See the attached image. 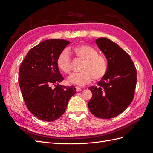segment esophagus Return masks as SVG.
<instances>
[{"instance_id":"1","label":"esophagus","mask_w":153,"mask_h":153,"mask_svg":"<svg viewBox=\"0 0 153 153\" xmlns=\"http://www.w3.org/2000/svg\"><path fill=\"white\" fill-rule=\"evenodd\" d=\"M75 88H76V91L77 92H80L81 90H82V89L80 87H78V86H76L75 87Z\"/></svg>"}]
</instances>
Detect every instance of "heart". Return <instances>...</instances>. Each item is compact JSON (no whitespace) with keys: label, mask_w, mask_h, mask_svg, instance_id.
Segmentation results:
<instances>
[{"label":"heart","mask_w":153,"mask_h":153,"mask_svg":"<svg viewBox=\"0 0 153 153\" xmlns=\"http://www.w3.org/2000/svg\"><path fill=\"white\" fill-rule=\"evenodd\" d=\"M68 50L76 59L82 61L80 69L81 72L69 76L68 79L69 84L83 86L89 84L93 79L94 81H99L105 76L108 69L107 61L103 55L98 53L95 48L86 44H81L74 46ZM56 64L62 73L70 72L71 58L66 50L60 52Z\"/></svg>","instance_id":"b5f03b06"}]
</instances>
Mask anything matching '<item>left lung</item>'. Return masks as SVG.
Here are the masks:
<instances>
[{"label":"left lung","mask_w":153,"mask_h":153,"mask_svg":"<svg viewBox=\"0 0 153 153\" xmlns=\"http://www.w3.org/2000/svg\"><path fill=\"white\" fill-rule=\"evenodd\" d=\"M96 43L108 61L105 76L98 86L89 87L92 96L88 103L91 112L101 119H111L130 105L135 94L137 70L129 55L114 41L100 38Z\"/></svg>","instance_id":"1"}]
</instances>
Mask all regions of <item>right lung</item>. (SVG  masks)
<instances>
[{
  "instance_id": "add662e5",
  "label": "right lung",
  "mask_w": 153,
  "mask_h": 153,
  "mask_svg": "<svg viewBox=\"0 0 153 153\" xmlns=\"http://www.w3.org/2000/svg\"><path fill=\"white\" fill-rule=\"evenodd\" d=\"M69 43L64 39L45 40L29 50L20 67L18 82L27 107L45 121H53L62 116L76 92L73 86L59 85L64 78L56 60Z\"/></svg>"
}]
</instances>
